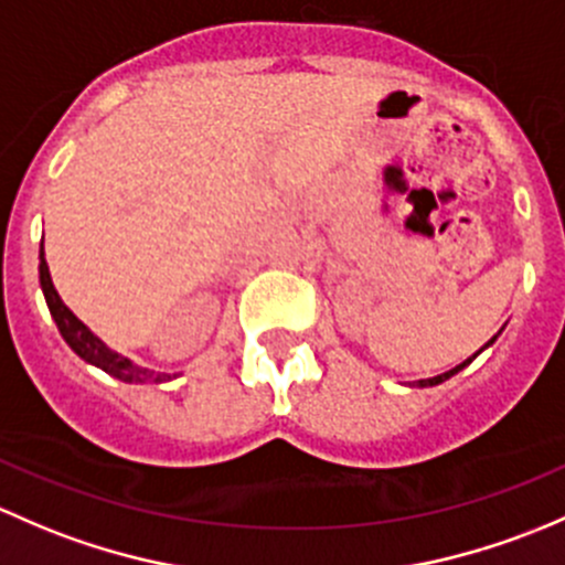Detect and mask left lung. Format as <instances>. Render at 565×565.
Masks as SVG:
<instances>
[{
	"label": "left lung",
	"instance_id": "left-lung-1",
	"mask_svg": "<svg viewBox=\"0 0 565 565\" xmlns=\"http://www.w3.org/2000/svg\"><path fill=\"white\" fill-rule=\"evenodd\" d=\"M498 334H500V331H498ZM498 334H495V337H492V340H490V342H487V345H484V348H490V345H492V342H495V340H498ZM484 348H481V351H484ZM481 351H476V353H473V356H470V359H465V362H462V364H457V367H451L449 372H440V375H435V377H424V381H416V383H413V386H418V388H427V386H438V383L449 381V377H451V375H457V372H459V370H465V367H468V364H470V362H473V359H476V356H479V353H481Z\"/></svg>",
	"mask_w": 565,
	"mask_h": 565
}]
</instances>
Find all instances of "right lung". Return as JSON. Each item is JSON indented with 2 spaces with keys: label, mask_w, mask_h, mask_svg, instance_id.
<instances>
[{
  "label": "right lung",
  "mask_w": 565,
  "mask_h": 565,
  "mask_svg": "<svg viewBox=\"0 0 565 565\" xmlns=\"http://www.w3.org/2000/svg\"><path fill=\"white\" fill-rule=\"evenodd\" d=\"M40 288H43L45 305H49L51 318H54L60 334L65 337L67 345L73 348L86 364H95V367H100L103 372H108V375H114L116 381H125V383H166L177 377V375H168V372L147 370L141 367V364L130 362L127 356H121V353L110 351L106 342H103L89 326L81 321V318H75V312L70 310L65 301H62V296L56 294L54 282H51V271H49V264H45L43 247H40Z\"/></svg>",
  "instance_id": "add662e5"
}]
</instances>
